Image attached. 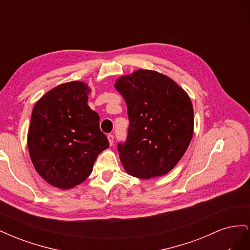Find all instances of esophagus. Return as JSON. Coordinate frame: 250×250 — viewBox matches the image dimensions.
<instances>
[{
    "instance_id": "1",
    "label": "esophagus",
    "mask_w": 250,
    "mask_h": 250,
    "mask_svg": "<svg viewBox=\"0 0 250 250\" xmlns=\"http://www.w3.org/2000/svg\"><path fill=\"white\" fill-rule=\"evenodd\" d=\"M107 139H108V142H109V145H112L113 140H115V137H113L112 134H108L107 135Z\"/></svg>"
}]
</instances>
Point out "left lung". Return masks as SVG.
<instances>
[{
  "mask_svg": "<svg viewBox=\"0 0 250 250\" xmlns=\"http://www.w3.org/2000/svg\"><path fill=\"white\" fill-rule=\"evenodd\" d=\"M116 88L125 99L129 120L126 140L118 144L125 170L143 179L165 175L192 140L191 99L176 82L149 70L121 77Z\"/></svg>",
  "mask_w": 250,
  "mask_h": 250,
  "instance_id": "1",
  "label": "left lung"
}]
</instances>
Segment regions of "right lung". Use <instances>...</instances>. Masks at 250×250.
Returning a JSON list of instances; mask_svg holds the SVG:
<instances>
[{"label": "right lung", "instance_id": "1", "mask_svg": "<svg viewBox=\"0 0 250 250\" xmlns=\"http://www.w3.org/2000/svg\"><path fill=\"white\" fill-rule=\"evenodd\" d=\"M85 83L60 84L35 104L28 132V149L40 175L59 188L84 181L108 140L100 130V117L87 105Z\"/></svg>", "mask_w": 250, "mask_h": 250}]
</instances>
